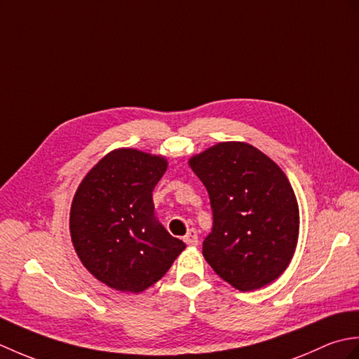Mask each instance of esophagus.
<instances>
[{
  "label": "esophagus",
  "instance_id": "1",
  "mask_svg": "<svg viewBox=\"0 0 359 359\" xmlns=\"http://www.w3.org/2000/svg\"><path fill=\"white\" fill-rule=\"evenodd\" d=\"M184 242L187 243V245H197V243H199V236H197V231L194 230V228L188 230V233L184 238Z\"/></svg>",
  "mask_w": 359,
  "mask_h": 359
}]
</instances>
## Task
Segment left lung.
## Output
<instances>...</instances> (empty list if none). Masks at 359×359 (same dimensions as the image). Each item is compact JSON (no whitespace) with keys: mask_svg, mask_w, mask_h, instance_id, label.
Here are the masks:
<instances>
[{"mask_svg":"<svg viewBox=\"0 0 359 359\" xmlns=\"http://www.w3.org/2000/svg\"><path fill=\"white\" fill-rule=\"evenodd\" d=\"M210 196L212 230L203 257L241 292L279 278L292 261L299 210L287 175L248 143H219L189 160Z\"/></svg>","mask_w":359,"mask_h":359,"instance_id":"left-lung-1","label":"left lung"}]
</instances>
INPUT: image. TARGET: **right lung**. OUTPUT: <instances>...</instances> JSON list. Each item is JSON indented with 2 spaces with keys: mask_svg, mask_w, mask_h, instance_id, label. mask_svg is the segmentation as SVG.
<instances>
[{
  "mask_svg": "<svg viewBox=\"0 0 359 359\" xmlns=\"http://www.w3.org/2000/svg\"><path fill=\"white\" fill-rule=\"evenodd\" d=\"M166 160L137 149L104 156L80 184L71 236L83 265L111 288L140 293L170 270L185 243L154 217L152 191Z\"/></svg>",
  "mask_w": 359,
  "mask_h": 359,
  "instance_id": "right-lung-1",
  "label": "right lung"
}]
</instances>
